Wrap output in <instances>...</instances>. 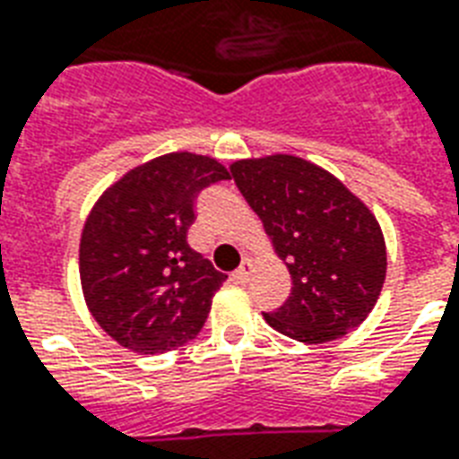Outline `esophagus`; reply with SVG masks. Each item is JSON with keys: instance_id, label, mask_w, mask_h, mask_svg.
<instances>
[{"instance_id": "1", "label": "esophagus", "mask_w": 459, "mask_h": 459, "mask_svg": "<svg viewBox=\"0 0 459 459\" xmlns=\"http://www.w3.org/2000/svg\"><path fill=\"white\" fill-rule=\"evenodd\" d=\"M249 273H251V261H249V258H244L242 266L237 268V271L232 273V281L234 282H247V281H249Z\"/></svg>"}]
</instances>
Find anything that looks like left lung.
<instances>
[{"label": "left lung", "instance_id": "left-lung-1", "mask_svg": "<svg viewBox=\"0 0 459 459\" xmlns=\"http://www.w3.org/2000/svg\"><path fill=\"white\" fill-rule=\"evenodd\" d=\"M230 171L292 278L288 299L264 312L266 322L302 343L363 324L387 273L373 212L329 171L290 154L234 161Z\"/></svg>", "mask_w": 459, "mask_h": 459}]
</instances>
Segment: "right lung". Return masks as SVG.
<instances>
[{
    "instance_id": "obj_1",
    "label": "right lung",
    "mask_w": 459,
    "mask_h": 459,
    "mask_svg": "<svg viewBox=\"0 0 459 459\" xmlns=\"http://www.w3.org/2000/svg\"><path fill=\"white\" fill-rule=\"evenodd\" d=\"M220 161L174 152L133 169L86 217L79 275L103 332L137 353H164L198 336L227 275L186 242L195 198L227 181Z\"/></svg>"
}]
</instances>
